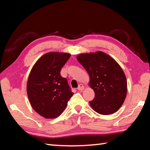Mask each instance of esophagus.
Here are the masks:
<instances>
[{"label": "esophagus", "mask_w": 150, "mask_h": 150, "mask_svg": "<svg viewBox=\"0 0 150 150\" xmlns=\"http://www.w3.org/2000/svg\"><path fill=\"white\" fill-rule=\"evenodd\" d=\"M84 89V86L82 84H80L79 85V86L77 88V90L79 91H82Z\"/></svg>", "instance_id": "1"}]
</instances>
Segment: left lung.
<instances>
[{
    "instance_id": "1",
    "label": "left lung",
    "mask_w": 150,
    "mask_h": 150,
    "mask_svg": "<svg viewBox=\"0 0 150 150\" xmlns=\"http://www.w3.org/2000/svg\"><path fill=\"white\" fill-rule=\"evenodd\" d=\"M77 59L88 73L89 85L95 92L90 101L92 109L101 115L119 110L127 94L126 75L119 64L103 52L82 53Z\"/></svg>"
}]
</instances>
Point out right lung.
<instances>
[{"instance_id": "add662e5", "label": "right lung", "mask_w": 150, "mask_h": 150, "mask_svg": "<svg viewBox=\"0 0 150 150\" xmlns=\"http://www.w3.org/2000/svg\"><path fill=\"white\" fill-rule=\"evenodd\" d=\"M68 53L49 52L38 59L27 82V93L33 110L46 119L60 116L73 95L60 70L69 59Z\"/></svg>"}]
</instances>
